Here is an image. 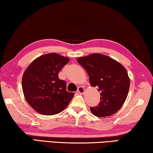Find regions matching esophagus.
Masks as SVG:
<instances>
[{
  "label": "esophagus",
  "mask_w": 153,
  "mask_h": 153,
  "mask_svg": "<svg viewBox=\"0 0 153 153\" xmlns=\"http://www.w3.org/2000/svg\"><path fill=\"white\" fill-rule=\"evenodd\" d=\"M77 93H79V94H84V92H85V90H84V88L83 86H79L77 88Z\"/></svg>",
  "instance_id": "1"
}]
</instances>
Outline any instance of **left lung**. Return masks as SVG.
Segmentation results:
<instances>
[{
    "mask_svg": "<svg viewBox=\"0 0 153 153\" xmlns=\"http://www.w3.org/2000/svg\"><path fill=\"white\" fill-rule=\"evenodd\" d=\"M77 61L85 69L92 86L98 88L100 102L90 107L93 115L100 117L117 113L126 101L130 79L126 69L117 61L100 53L82 57Z\"/></svg>",
    "mask_w": 153,
    "mask_h": 153,
    "instance_id": "1",
    "label": "left lung"
}]
</instances>
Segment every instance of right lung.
<instances>
[{
  "mask_svg": "<svg viewBox=\"0 0 153 153\" xmlns=\"http://www.w3.org/2000/svg\"><path fill=\"white\" fill-rule=\"evenodd\" d=\"M69 58L51 53L41 56L30 64L22 79V91L29 105L42 115L60 113L67 106L74 93L66 90L67 84L58 73Z\"/></svg>",
  "mask_w": 153,
  "mask_h": 153,
  "instance_id": "obj_1",
  "label": "right lung"
}]
</instances>
